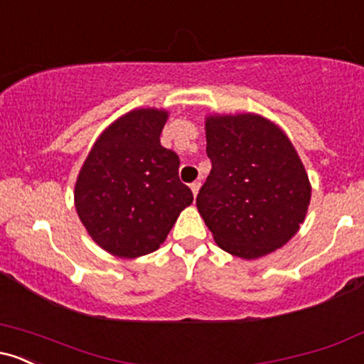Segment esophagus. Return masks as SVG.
Listing matches in <instances>:
<instances>
[{
    "mask_svg": "<svg viewBox=\"0 0 364 364\" xmlns=\"http://www.w3.org/2000/svg\"><path fill=\"white\" fill-rule=\"evenodd\" d=\"M190 188H191V193H193V196H196V195H198V190H200V183L193 181L190 185Z\"/></svg>",
    "mask_w": 364,
    "mask_h": 364,
    "instance_id": "34e87169",
    "label": "esophagus"
}]
</instances>
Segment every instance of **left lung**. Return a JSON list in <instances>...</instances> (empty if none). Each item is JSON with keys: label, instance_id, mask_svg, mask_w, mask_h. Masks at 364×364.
Here are the masks:
<instances>
[{"label": "left lung", "instance_id": "8db88e82", "mask_svg": "<svg viewBox=\"0 0 364 364\" xmlns=\"http://www.w3.org/2000/svg\"><path fill=\"white\" fill-rule=\"evenodd\" d=\"M212 171L196 207L215 243L253 260L281 248L306 215L311 186L291 140L258 114L208 116Z\"/></svg>", "mask_w": 364, "mask_h": 364}]
</instances>
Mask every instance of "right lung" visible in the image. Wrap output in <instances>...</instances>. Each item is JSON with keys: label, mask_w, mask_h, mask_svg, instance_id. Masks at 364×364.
<instances>
[{"label": "right lung", "mask_w": 364, "mask_h": 364, "mask_svg": "<svg viewBox=\"0 0 364 364\" xmlns=\"http://www.w3.org/2000/svg\"><path fill=\"white\" fill-rule=\"evenodd\" d=\"M168 112L129 111L99 136L75 185V207L92 240L114 257L156 252L193 193L179 157L161 145Z\"/></svg>", "instance_id": "right-lung-1"}]
</instances>
